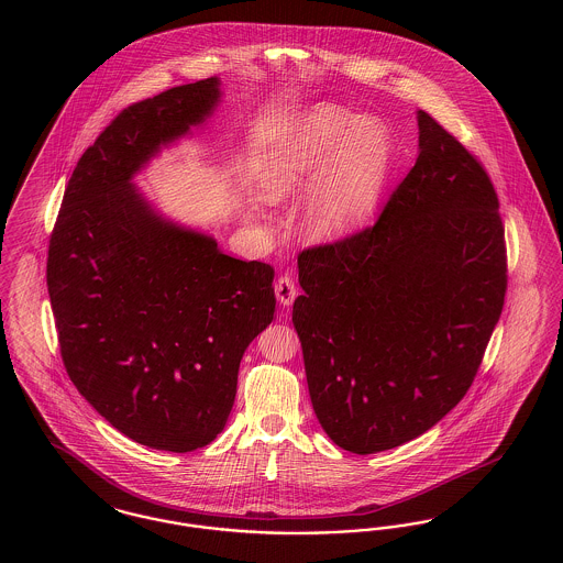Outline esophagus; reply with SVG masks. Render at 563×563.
<instances>
[{"label":"esophagus","instance_id":"esophagus-1","mask_svg":"<svg viewBox=\"0 0 563 563\" xmlns=\"http://www.w3.org/2000/svg\"><path fill=\"white\" fill-rule=\"evenodd\" d=\"M274 291H276V297L283 306L294 303L295 295H297V283H295L294 276L291 274H280L278 280L274 283Z\"/></svg>","mask_w":563,"mask_h":563}]
</instances>
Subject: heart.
Segmentation results:
<instances>
[{
  "label": "heart",
  "instance_id": "1",
  "mask_svg": "<svg viewBox=\"0 0 563 563\" xmlns=\"http://www.w3.org/2000/svg\"><path fill=\"white\" fill-rule=\"evenodd\" d=\"M393 164L395 143L384 122L319 103L269 141L257 166V186L272 202L310 188L301 230L314 241H329L372 217Z\"/></svg>",
  "mask_w": 563,
  "mask_h": 563
}]
</instances>
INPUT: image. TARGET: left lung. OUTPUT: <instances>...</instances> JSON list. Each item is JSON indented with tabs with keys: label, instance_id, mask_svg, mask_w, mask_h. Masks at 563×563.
Returning a JSON list of instances; mask_svg holds the SVG:
<instances>
[{
	"label": "left lung",
	"instance_id": "obj_1",
	"mask_svg": "<svg viewBox=\"0 0 563 563\" xmlns=\"http://www.w3.org/2000/svg\"><path fill=\"white\" fill-rule=\"evenodd\" d=\"M420 154L374 225L303 249L294 324L314 413L352 454L399 448L471 388L507 294L498 196L427 111Z\"/></svg>",
	"mask_w": 563,
	"mask_h": 563
}]
</instances>
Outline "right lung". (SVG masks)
I'll use <instances>...</instances> for the list:
<instances>
[{"instance_id": "add662e5", "label": "right lung", "mask_w": 563, "mask_h": 563, "mask_svg": "<svg viewBox=\"0 0 563 563\" xmlns=\"http://www.w3.org/2000/svg\"><path fill=\"white\" fill-rule=\"evenodd\" d=\"M219 80L120 111L81 154L46 283L65 369L113 429L152 450L205 448L232 411L246 346L274 319V268L156 213L134 175L219 101Z\"/></svg>"}]
</instances>
